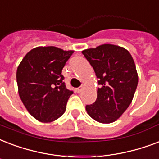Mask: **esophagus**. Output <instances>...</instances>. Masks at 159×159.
Returning <instances> with one entry per match:
<instances>
[{
    "mask_svg": "<svg viewBox=\"0 0 159 159\" xmlns=\"http://www.w3.org/2000/svg\"><path fill=\"white\" fill-rule=\"evenodd\" d=\"M84 87H79V88H76L75 89V91L76 93H80L81 91L83 90Z\"/></svg>",
    "mask_w": 159,
    "mask_h": 159,
    "instance_id": "34e87169",
    "label": "esophagus"
}]
</instances>
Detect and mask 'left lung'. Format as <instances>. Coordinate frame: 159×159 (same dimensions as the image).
Listing matches in <instances>:
<instances>
[{
  "instance_id": "1",
  "label": "left lung",
  "mask_w": 159,
  "mask_h": 159,
  "mask_svg": "<svg viewBox=\"0 0 159 159\" xmlns=\"http://www.w3.org/2000/svg\"><path fill=\"white\" fill-rule=\"evenodd\" d=\"M95 72L98 84L96 101L86 105L95 121H116L129 106L137 89L139 76L129 50L119 45L104 44L82 51Z\"/></svg>"
}]
</instances>
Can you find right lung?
Returning a JSON list of instances; mask_svg holds the SVG:
<instances>
[{"mask_svg": "<svg viewBox=\"0 0 159 159\" xmlns=\"http://www.w3.org/2000/svg\"><path fill=\"white\" fill-rule=\"evenodd\" d=\"M74 52L55 46H39L30 50L18 66L20 98L38 121H55L66 111L73 92L66 88L61 72Z\"/></svg>", "mask_w": 159, "mask_h": 159, "instance_id": "right-lung-1", "label": "right lung"}]
</instances>
